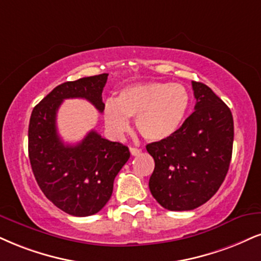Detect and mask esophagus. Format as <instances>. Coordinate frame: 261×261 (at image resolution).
<instances>
[{"instance_id": "1", "label": "esophagus", "mask_w": 261, "mask_h": 261, "mask_svg": "<svg viewBox=\"0 0 261 261\" xmlns=\"http://www.w3.org/2000/svg\"><path fill=\"white\" fill-rule=\"evenodd\" d=\"M129 151H130L132 156H137V155H139V153L141 152V150L138 149V147H129Z\"/></svg>"}]
</instances>
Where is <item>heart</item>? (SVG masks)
Masks as SVG:
<instances>
[{
	"instance_id": "heart-1",
	"label": "heart",
	"mask_w": 261,
	"mask_h": 261,
	"mask_svg": "<svg viewBox=\"0 0 261 261\" xmlns=\"http://www.w3.org/2000/svg\"><path fill=\"white\" fill-rule=\"evenodd\" d=\"M190 95L184 86L168 82L137 83L122 88L115 102L104 106L106 127L116 136L129 128L136 118L137 130L147 141H161L179 129L188 114Z\"/></svg>"
}]
</instances>
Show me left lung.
<instances>
[{
  "mask_svg": "<svg viewBox=\"0 0 261 261\" xmlns=\"http://www.w3.org/2000/svg\"><path fill=\"white\" fill-rule=\"evenodd\" d=\"M192 89L195 111L172 137L146 145L155 160L150 191L168 211H192L213 197L232 156L230 109L203 83L192 81Z\"/></svg>",
  "mask_w": 261,
  "mask_h": 261,
  "instance_id": "obj_1",
  "label": "left lung"
}]
</instances>
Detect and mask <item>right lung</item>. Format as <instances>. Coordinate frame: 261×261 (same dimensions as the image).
Returning a JSON list of instances; mask_svg holds the SVG:
<instances>
[{"instance_id": "right-lung-1", "label": "right lung", "mask_w": 261, "mask_h": 261, "mask_svg": "<svg viewBox=\"0 0 261 261\" xmlns=\"http://www.w3.org/2000/svg\"><path fill=\"white\" fill-rule=\"evenodd\" d=\"M108 76L57 86L35 106L29 123V159L35 179L54 205L73 217H89L108 203L116 175L130 157L127 146L95 130L75 145L64 144L57 130V112L64 99H86L104 111L101 93Z\"/></svg>"}]
</instances>
